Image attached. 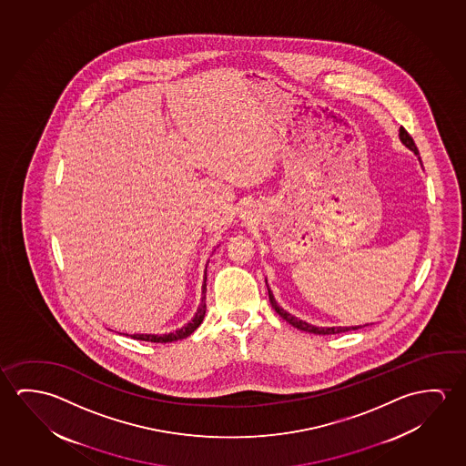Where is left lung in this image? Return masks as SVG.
<instances>
[{"label":"left lung","mask_w":466,"mask_h":466,"mask_svg":"<svg viewBox=\"0 0 466 466\" xmlns=\"http://www.w3.org/2000/svg\"><path fill=\"white\" fill-rule=\"evenodd\" d=\"M399 136L400 141L403 142L410 150H413L416 156L420 154V152H418V147H416V144H414L413 137L408 134L405 127H400ZM267 289H268V299H270V304H272V308H274L275 312H277L280 318L285 319L289 324L293 325L296 329H299V330H304V332L319 333V335H332V333H343L348 332V330H358V329H361L362 327V325H355V327H314V325L303 322V320H299V319L295 318V316L289 314L287 310L283 309V308L279 306V303L275 301L274 295H272L270 289L267 287Z\"/></svg>","instance_id":"obj_1"}]
</instances>
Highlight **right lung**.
I'll use <instances>...</instances> for the list:
<instances>
[{
    "label": "right lung",
    "mask_w": 466,
    "mask_h": 466,
    "mask_svg": "<svg viewBox=\"0 0 466 466\" xmlns=\"http://www.w3.org/2000/svg\"><path fill=\"white\" fill-rule=\"evenodd\" d=\"M206 280H208V275H206V279H204V285H202V299H200V306L198 312H196V316L192 318V320H189L185 327H181V329H177L175 332L170 333H163V335H152V333H134L131 335L133 339L136 340L142 341H154V343H168V341H177L181 340V339H186V337H189L200 324H202V320H204V316H206V291H208V285H206Z\"/></svg>",
    "instance_id": "obj_1"
}]
</instances>
